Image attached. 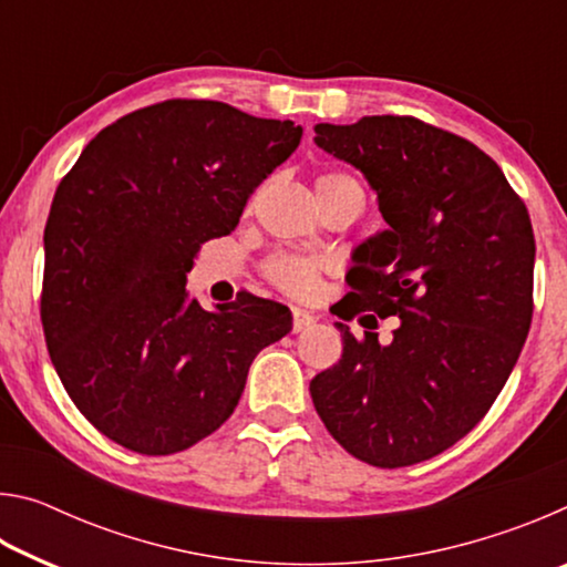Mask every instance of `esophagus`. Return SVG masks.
I'll use <instances>...</instances> for the list:
<instances>
[{
    "label": "esophagus",
    "instance_id": "34e87169",
    "mask_svg": "<svg viewBox=\"0 0 567 567\" xmlns=\"http://www.w3.org/2000/svg\"><path fill=\"white\" fill-rule=\"evenodd\" d=\"M310 324H315L312 315L300 310V307H295V310H292V330H295V332H302V330L310 328Z\"/></svg>",
    "mask_w": 567,
    "mask_h": 567
}]
</instances>
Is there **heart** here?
Instances as JSON below:
<instances>
[{"label":"heart","instance_id":"obj_1","mask_svg":"<svg viewBox=\"0 0 567 567\" xmlns=\"http://www.w3.org/2000/svg\"><path fill=\"white\" fill-rule=\"evenodd\" d=\"M350 179L342 172H324L315 179V187L334 185V182ZM320 272L322 262L315 257H300V255H275L265 265V275L275 287L292 297H312L320 287Z\"/></svg>","mask_w":567,"mask_h":567}]
</instances>
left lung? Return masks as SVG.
<instances>
[{
    "mask_svg": "<svg viewBox=\"0 0 567 567\" xmlns=\"http://www.w3.org/2000/svg\"><path fill=\"white\" fill-rule=\"evenodd\" d=\"M315 145L362 172L388 223L352 252L340 318H400L388 344L334 322L342 358L312 378L315 410L362 463L415 465L485 417L520 358L530 215L483 150L415 117L322 122Z\"/></svg>",
    "mask_w": 567,
    "mask_h": 567,
    "instance_id": "8db88e82",
    "label": "left lung"
}]
</instances>
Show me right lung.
<instances>
[{"instance_id":"1","label":"right lung","mask_w":567,"mask_h":567,"mask_svg":"<svg viewBox=\"0 0 567 567\" xmlns=\"http://www.w3.org/2000/svg\"><path fill=\"white\" fill-rule=\"evenodd\" d=\"M302 127L225 102L167 100L104 127L54 192L42 324L66 395L102 435L172 455L233 415L257 352L292 330L285 305L239 292L207 312L187 272L237 227Z\"/></svg>"}]
</instances>
